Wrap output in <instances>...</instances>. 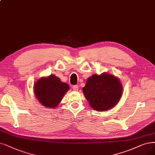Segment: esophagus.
<instances>
[{
	"label": "esophagus",
	"instance_id": "1",
	"mask_svg": "<svg viewBox=\"0 0 155 155\" xmlns=\"http://www.w3.org/2000/svg\"><path fill=\"white\" fill-rule=\"evenodd\" d=\"M72 88L74 91H78L79 88H78V85H74L72 86Z\"/></svg>",
	"mask_w": 155,
	"mask_h": 155
}]
</instances>
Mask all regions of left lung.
Returning <instances> with one entry per match:
<instances>
[{
	"instance_id": "8db88e82",
	"label": "left lung",
	"mask_w": 155,
	"mask_h": 155,
	"mask_svg": "<svg viewBox=\"0 0 155 155\" xmlns=\"http://www.w3.org/2000/svg\"><path fill=\"white\" fill-rule=\"evenodd\" d=\"M123 90L120 79L107 72L89 77L83 88L84 95L90 106L97 111L113 108L121 99Z\"/></svg>"
}]
</instances>
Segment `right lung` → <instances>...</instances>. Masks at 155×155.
I'll return each mask as SVG.
<instances>
[{
    "label": "right lung",
    "mask_w": 155,
    "mask_h": 155,
    "mask_svg": "<svg viewBox=\"0 0 155 155\" xmlns=\"http://www.w3.org/2000/svg\"><path fill=\"white\" fill-rule=\"evenodd\" d=\"M69 89V84L61 82L54 74L39 78L34 84L36 98L43 106L49 109L56 108Z\"/></svg>",
    "instance_id": "add662e5"
}]
</instances>
